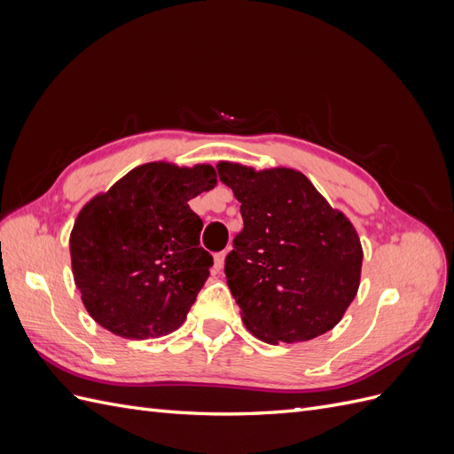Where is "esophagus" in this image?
I'll return each mask as SVG.
<instances>
[{
	"mask_svg": "<svg viewBox=\"0 0 454 454\" xmlns=\"http://www.w3.org/2000/svg\"><path fill=\"white\" fill-rule=\"evenodd\" d=\"M225 255H227V252H217V254L214 255V267H215V270H222V269H223V265H225Z\"/></svg>",
	"mask_w": 454,
	"mask_h": 454,
	"instance_id": "esophagus-1",
	"label": "esophagus"
}]
</instances>
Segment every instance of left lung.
Returning <instances> with one entry per match:
<instances>
[{
  "mask_svg": "<svg viewBox=\"0 0 454 454\" xmlns=\"http://www.w3.org/2000/svg\"><path fill=\"white\" fill-rule=\"evenodd\" d=\"M244 229L225 257L244 325L261 340L301 342L335 327L358 294L362 244L305 174L219 162Z\"/></svg>",
  "mask_w": 454,
  "mask_h": 454,
  "instance_id": "obj_1",
  "label": "left lung"
}]
</instances>
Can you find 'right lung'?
<instances>
[{"mask_svg": "<svg viewBox=\"0 0 454 454\" xmlns=\"http://www.w3.org/2000/svg\"><path fill=\"white\" fill-rule=\"evenodd\" d=\"M217 184L208 164L136 167L79 212L70 237L72 269L85 309L127 339L176 332L210 277L202 219L189 200Z\"/></svg>", "mask_w": 454, "mask_h": 454, "instance_id": "obj_1", "label": "right lung"}]
</instances>
